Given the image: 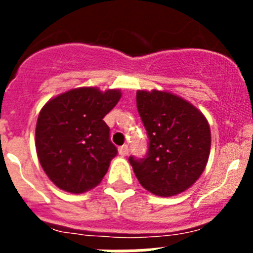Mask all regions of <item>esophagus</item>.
<instances>
[{
	"mask_svg": "<svg viewBox=\"0 0 253 253\" xmlns=\"http://www.w3.org/2000/svg\"><path fill=\"white\" fill-rule=\"evenodd\" d=\"M128 153H129V148H128V146H122L119 148V154L120 156H123V157H124V156H128Z\"/></svg>",
	"mask_w": 253,
	"mask_h": 253,
	"instance_id": "esophagus-1",
	"label": "esophagus"
}]
</instances>
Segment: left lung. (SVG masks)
<instances>
[{
	"label": "left lung",
	"mask_w": 253,
	"mask_h": 253,
	"mask_svg": "<svg viewBox=\"0 0 253 253\" xmlns=\"http://www.w3.org/2000/svg\"><path fill=\"white\" fill-rule=\"evenodd\" d=\"M148 153L129 157L139 184L158 196H173L200 177L210 153V126L202 111L166 91H137Z\"/></svg>",
	"instance_id": "obj_1"
}]
</instances>
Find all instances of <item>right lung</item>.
Returning a JSON list of instances; mask_svg holds the SVG:
<instances>
[{
	"label": "right lung",
	"instance_id": "add662e5",
	"mask_svg": "<svg viewBox=\"0 0 253 253\" xmlns=\"http://www.w3.org/2000/svg\"><path fill=\"white\" fill-rule=\"evenodd\" d=\"M120 97L119 90L80 87L44 105L38 116L35 147L55 186L81 194L101 182L118 153L102 119Z\"/></svg>",
	"mask_w": 253,
	"mask_h": 253
}]
</instances>
